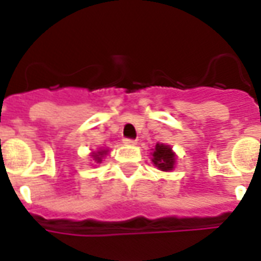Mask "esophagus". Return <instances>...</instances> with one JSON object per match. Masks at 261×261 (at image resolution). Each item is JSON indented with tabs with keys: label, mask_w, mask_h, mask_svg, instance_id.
I'll use <instances>...</instances> for the list:
<instances>
[{
	"label": "esophagus",
	"mask_w": 261,
	"mask_h": 261,
	"mask_svg": "<svg viewBox=\"0 0 261 261\" xmlns=\"http://www.w3.org/2000/svg\"><path fill=\"white\" fill-rule=\"evenodd\" d=\"M123 143H124V145H128V146H135V145H137V141H134V139L124 138L123 139Z\"/></svg>",
	"instance_id": "1"
}]
</instances>
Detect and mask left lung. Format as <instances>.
<instances>
[{"label": "left lung", "instance_id": "8db88e82", "mask_svg": "<svg viewBox=\"0 0 261 261\" xmlns=\"http://www.w3.org/2000/svg\"><path fill=\"white\" fill-rule=\"evenodd\" d=\"M151 163L157 169L163 172H171L176 165V153L172 147L165 143H157L154 149H151Z\"/></svg>", "mask_w": 261, "mask_h": 261}]
</instances>
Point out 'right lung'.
<instances>
[{"label":"right lung","mask_w":261,"mask_h":261,"mask_svg":"<svg viewBox=\"0 0 261 261\" xmlns=\"http://www.w3.org/2000/svg\"><path fill=\"white\" fill-rule=\"evenodd\" d=\"M108 151H110V149H107V147L104 149V147H101V149H98V150L92 151V153H90V157L93 159L94 163L100 164L102 161V159L108 154Z\"/></svg>","instance_id":"add662e5"}]
</instances>
